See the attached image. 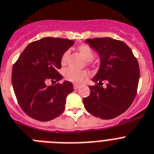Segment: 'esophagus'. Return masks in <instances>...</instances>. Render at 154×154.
Masks as SVG:
<instances>
[{
  "instance_id": "1",
  "label": "esophagus",
  "mask_w": 154,
  "mask_h": 154,
  "mask_svg": "<svg viewBox=\"0 0 154 154\" xmlns=\"http://www.w3.org/2000/svg\"><path fill=\"white\" fill-rule=\"evenodd\" d=\"M79 87H80L79 85H76V84H75V85H74V89H75V90H78V89Z\"/></svg>"
}]
</instances>
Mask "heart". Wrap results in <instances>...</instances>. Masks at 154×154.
Returning <instances> with one entry per match:
<instances>
[{"instance_id": "obj_1", "label": "heart", "mask_w": 154, "mask_h": 154, "mask_svg": "<svg viewBox=\"0 0 154 154\" xmlns=\"http://www.w3.org/2000/svg\"><path fill=\"white\" fill-rule=\"evenodd\" d=\"M78 50L81 55L86 59V61H92L94 57V52L90 46L86 45V44H82L79 47ZM68 54H69V51H67L61 56V64L62 65L66 64ZM64 78L69 82L80 84L87 78L88 72L86 71H76L72 68H67L64 70Z\"/></svg>"}]
</instances>
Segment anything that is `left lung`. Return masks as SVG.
<instances>
[{
  "instance_id": "1",
  "label": "left lung",
  "mask_w": 154,
  "mask_h": 154,
  "mask_svg": "<svg viewBox=\"0 0 154 154\" xmlns=\"http://www.w3.org/2000/svg\"><path fill=\"white\" fill-rule=\"evenodd\" d=\"M85 43L100 57V68L92 79L90 94L82 100L88 112L101 119H112L131 106L137 91L140 66L132 50L124 42L111 37L86 39ZM103 81L107 87L99 85Z\"/></svg>"
}]
</instances>
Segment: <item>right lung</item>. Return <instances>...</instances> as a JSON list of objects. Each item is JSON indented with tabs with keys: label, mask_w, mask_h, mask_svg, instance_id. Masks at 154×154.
<instances>
[{
	"label": "right lung",
	"mask_w": 154,
	"mask_h": 154,
	"mask_svg": "<svg viewBox=\"0 0 154 154\" xmlns=\"http://www.w3.org/2000/svg\"><path fill=\"white\" fill-rule=\"evenodd\" d=\"M74 44L73 40L45 37L29 43L12 68L11 82L18 103L26 115L40 122L54 119L65 108L67 96L74 91L71 82L47 86V82L63 79V54Z\"/></svg>",
	"instance_id": "add662e5"
}]
</instances>
